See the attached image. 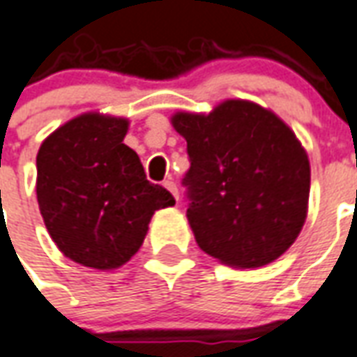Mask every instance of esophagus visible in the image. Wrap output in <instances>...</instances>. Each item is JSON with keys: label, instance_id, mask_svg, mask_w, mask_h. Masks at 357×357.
I'll use <instances>...</instances> for the list:
<instances>
[{"label": "esophagus", "instance_id": "esophagus-1", "mask_svg": "<svg viewBox=\"0 0 357 357\" xmlns=\"http://www.w3.org/2000/svg\"><path fill=\"white\" fill-rule=\"evenodd\" d=\"M163 186H165L167 190L173 194L174 199H178V188H176V184H174L173 181H171V178H169V181H165V183H163Z\"/></svg>", "mask_w": 357, "mask_h": 357}]
</instances>
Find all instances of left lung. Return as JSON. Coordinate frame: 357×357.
<instances>
[{
    "label": "left lung",
    "mask_w": 357,
    "mask_h": 357,
    "mask_svg": "<svg viewBox=\"0 0 357 357\" xmlns=\"http://www.w3.org/2000/svg\"><path fill=\"white\" fill-rule=\"evenodd\" d=\"M190 169L186 217L198 246L221 264L254 269L294 244L307 215L310 159L273 111L227 100L211 113H174Z\"/></svg>",
    "instance_id": "obj_1"
}]
</instances>
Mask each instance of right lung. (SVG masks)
Listing matches in <instances>:
<instances>
[{"mask_svg":"<svg viewBox=\"0 0 357 357\" xmlns=\"http://www.w3.org/2000/svg\"><path fill=\"white\" fill-rule=\"evenodd\" d=\"M126 130V119L84 113L50 134L36 155L38 206L50 236L69 259L102 271L125 265L151 215L174 206L123 144Z\"/></svg>","mask_w":357,"mask_h":357,"instance_id":"obj_1","label":"right lung"}]
</instances>
